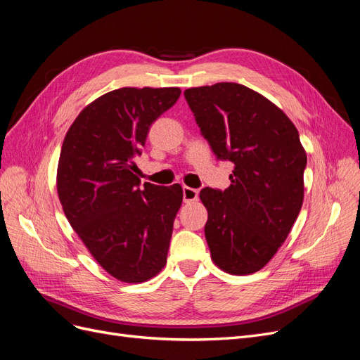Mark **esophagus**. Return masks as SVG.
Listing matches in <instances>:
<instances>
[{"label": "esophagus", "mask_w": 360, "mask_h": 360, "mask_svg": "<svg viewBox=\"0 0 360 360\" xmlns=\"http://www.w3.org/2000/svg\"><path fill=\"white\" fill-rule=\"evenodd\" d=\"M198 200V191L197 189H192L184 186L183 188V201L184 202H192V201H197Z\"/></svg>", "instance_id": "esophagus-1"}]
</instances>
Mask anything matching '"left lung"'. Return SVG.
I'll return each mask as SVG.
<instances>
[{
  "label": "left lung",
  "mask_w": 360,
  "mask_h": 360,
  "mask_svg": "<svg viewBox=\"0 0 360 360\" xmlns=\"http://www.w3.org/2000/svg\"><path fill=\"white\" fill-rule=\"evenodd\" d=\"M184 99L214 156L234 163L230 188L200 192L212 259L226 274H255L285 242L302 209L307 153L297 129L242 84L188 89Z\"/></svg>",
  "instance_id": "obj_1"
}]
</instances>
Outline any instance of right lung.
Returning a JSON list of instances; mask_svg holds the SVG:
<instances>
[{
	"instance_id": "add662e5",
	"label": "right lung",
	"mask_w": 360,
	"mask_h": 360,
	"mask_svg": "<svg viewBox=\"0 0 360 360\" xmlns=\"http://www.w3.org/2000/svg\"><path fill=\"white\" fill-rule=\"evenodd\" d=\"M181 90L124 86L101 96L76 117L61 147L57 191L69 224L115 279L138 284L167 264L180 184L156 186L136 176L135 158L150 126Z\"/></svg>"
}]
</instances>
